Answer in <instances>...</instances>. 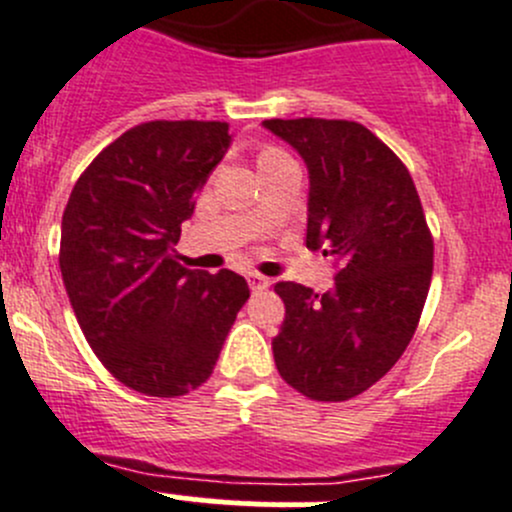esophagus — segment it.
<instances>
[{
  "instance_id": "esophagus-1",
  "label": "esophagus",
  "mask_w": 512,
  "mask_h": 512,
  "mask_svg": "<svg viewBox=\"0 0 512 512\" xmlns=\"http://www.w3.org/2000/svg\"><path fill=\"white\" fill-rule=\"evenodd\" d=\"M249 286H251V291H254V293H261V291H266L268 286H271V278L261 276V273H249Z\"/></svg>"
}]
</instances>
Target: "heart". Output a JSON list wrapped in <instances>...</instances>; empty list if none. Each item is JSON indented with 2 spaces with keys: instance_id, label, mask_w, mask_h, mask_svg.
<instances>
[{
  "instance_id": "obj_1",
  "label": "heart",
  "mask_w": 512,
  "mask_h": 512,
  "mask_svg": "<svg viewBox=\"0 0 512 512\" xmlns=\"http://www.w3.org/2000/svg\"><path fill=\"white\" fill-rule=\"evenodd\" d=\"M281 156H286V154H283L281 149H276V146H266V149H263L261 154H258V166H261V164H266V161L281 159Z\"/></svg>"
}]
</instances>
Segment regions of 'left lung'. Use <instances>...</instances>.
<instances>
[{"label": "left lung", "instance_id": "8db88e82", "mask_svg": "<svg viewBox=\"0 0 512 512\" xmlns=\"http://www.w3.org/2000/svg\"><path fill=\"white\" fill-rule=\"evenodd\" d=\"M308 166V249L338 263L328 293L278 281L286 318L273 361L313 401H348L381 381L416 333L433 236L406 164L358 121L266 119Z\"/></svg>", "mask_w": 512, "mask_h": 512}]
</instances>
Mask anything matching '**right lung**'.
I'll return each instance as SVG.
<instances>
[{
    "instance_id": "obj_1",
    "label": "right lung",
    "mask_w": 512,
    "mask_h": 512,
    "mask_svg": "<svg viewBox=\"0 0 512 512\" xmlns=\"http://www.w3.org/2000/svg\"><path fill=\"white\" fill-rule=\"evenodd\" d=\"M229 144L226 121H146L86 166L64 209L74 316L106 371L146 396L199 388L249 301L244 276L191 271L174 251Z\"/></svg>"
}]
</instances>
